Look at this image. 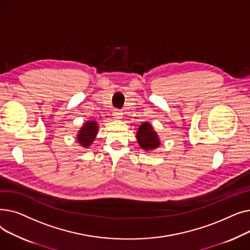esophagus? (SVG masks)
Here are the masks:
<instances>
[{"mask_svg": "<svg viewBox=\"0 0 250 250\" xmlns=\"http://www.w3.org/2000/svg\"><path fill=\"white\" fill-rule=\"evenodd\" d=\"M112 116H113L114 120H121V118L123 117V113H122L121 110L115 109V110L113 111V113H112Z\"/></svg>", "mask_w": 250, "mask_h": 250, "instance_id": "1", "label": "esophagus"}]
</instances>
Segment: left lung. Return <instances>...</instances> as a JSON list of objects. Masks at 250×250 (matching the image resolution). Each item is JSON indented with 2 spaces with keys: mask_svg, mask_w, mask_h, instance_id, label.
<instances>
[{
  "mask_svg": "<svg viewBox=\"0 0 250 250\" xmlns=\"http://www.w3.org/2000/svg\"><path fill=\"white\" fill-rule=\"evenodd\" d=\"M136 138L140 147L146 152L153 151L160 147V138L153 128V125L148 122H144L139 126L136 133Z\"/></svg>",
  "mask_w": 250,
  "mask_h": 250,
  "instance_id": "obj_1",
  "label": "left lung"
}]
</instances>
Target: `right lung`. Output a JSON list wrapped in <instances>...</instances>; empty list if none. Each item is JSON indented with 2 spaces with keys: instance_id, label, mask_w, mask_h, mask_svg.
Returning a JSON list of instances; mask_svg holds the SVG:
<instances>
[{
  "instance_id": "obj_1",
  "label": "right lung",
  "mask_w": 250,
  "mask_h": 250,
  "mask_svg": "<svg viewBox=\"0 0 250 250\" xmlns=\"http://www.w3.org/2000/svg\"><path fill=\"white\" fill-rule=\"evenodd\" d=\"M99 125L95 121H87L83 124V125L78 130L76 141L83 148H89L98 134Z\"/></svg>"
}]
</instances>
